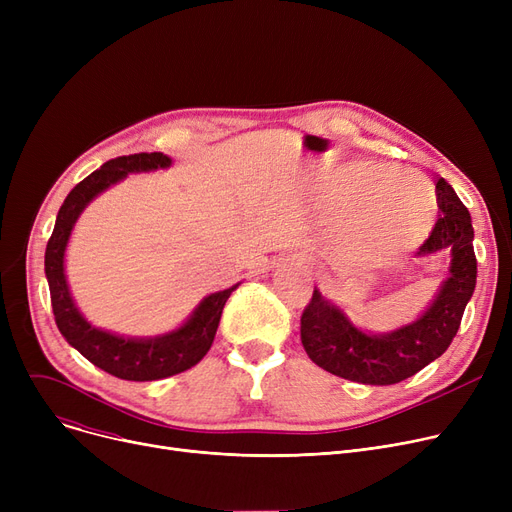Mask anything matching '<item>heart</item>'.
Returning <instances> with one entry per match:
<instances>
[{
	"mask_svg": "<svg viewBox=\"0 0 512 512\" xmlns=\"http://www.w3.org/2000/svg\"><path fill=\"white\" fill-rule=\"evenodd\" d=\"M378 176L380 170L375 166H359L342 176L332 193V205L340 211L361 203L353 230L359 251L369 257L411 249L432 230L436 215L429 184L417 172L394 170L369 191ZM392 187L397 191L387 200L385 195Z\"/></svg>",
	"mask_w": 512,
	"mask_h": 512,
	"instance_id": "b5f03b06",
	"label": "heart"
}]
</instances>
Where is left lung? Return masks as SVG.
Listing matches in <instances>:
<instances>
[{
  "label": "left lung",
  "instance_id": "left-lung-1",
  "mask_svg": "<svg viewBox=\"0 0 512 512\" xmlns=\"http://www.w3.org/2000/svg\"><path fill=\"white\" fill-rule=\"evenodd\" d=\"M436 201L438 222L417 253L450 249V276L440 286L434 303L413 324L375 336L357 330L315 288L301 315V340L315 365L351 382L390 386L411 378L444 355L473 297L477 259L469 209L444 178L436 182Z\"/></svg>",
  "mask_w": 512,
  "mask_h": 512
}]
</instances>
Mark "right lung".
Here are the masks:
<instances>
[{
    "instance_id": "1",
    "label": "right lung",
    "mask_w": 512,
    "mask_h": 512,
    "mask_svg": "<svg viewBox=\"0 0 512 512\" xmlns=\"http://www.w3.org/2000/svg\"><path fill=\"white\" fill-rule=\"evenodd\" d=\"M172 159L164 153H134L105 161V164L78 182L62 203L56 226L45 249V276L49 282L51 307L56 324L70 346L99 369L128 382H153L170 378L197 365L211 348L220 317L230 294L238 284L205 297L184 324L164 336L124 338L91 326L76 309L64 274V253L70 232L83 209L107 186L126 178L130 172L168 168Z\"/></svg>"
}]
</instances>
